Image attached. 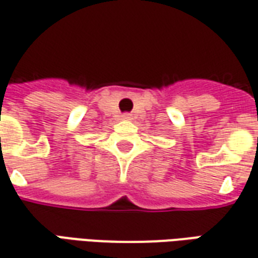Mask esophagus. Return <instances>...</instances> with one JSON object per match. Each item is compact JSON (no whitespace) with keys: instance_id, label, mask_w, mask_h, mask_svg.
<instances>
[{"instance_id":"1","label":"esophagus","mask_w":258,"mask_h":258,"mask_svg":"<svg viewBox=\"0 0 258 258\" xmlns=\"http://www.w3.org/2000/svg\"><path fill=\"white\" fill-rule=\"evenodd\" d=\"M121 119H123V120H130V119H131V113H123V115H121Z\"/></svg>"}]
</instances>
